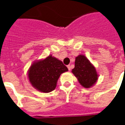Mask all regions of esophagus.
<instances>
[{
  "label": "esophagus",
  "mask_w": 125,
  "mask_h": 125,
  "mask_svg": "<svg viewBox=\"0 0 125 125\" xmlns=\"http://www.w3.org/2000/svg\"><path fill=\"white\" fill-rule=\"evenodd\" d=\"M67 68H68L69 71H71V67L70 65H67Z\"/></svg>",
  "instance_id": "34e87169"
}]
</instances>
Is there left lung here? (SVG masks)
Masks as SVG:
<instances>
[{"label": "left lung", "instance_id": "8db88e82", "mask_svg": "<svg viewBox=\"0 0 125 125\" xmlns=\"http://www.w3.org/2000/svg\"><path fill=\"white\" fill-rule=\"evenodd\" d=\"M72 73L80 85L85 88L93 86L98 80L96 69L83 55H78L75 58L74 68L73 69Z\"/></svg>", "mask_w": 125, "mask_h": 125}]
</instances>
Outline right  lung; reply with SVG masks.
<instances>
[{
	"mask_svg": "<svg viewBox=\"0 0 125 125\" xmlns=\"http://www.w3.org/2000/svg\"><path fill=\"white\" fill-rule=\"evenodd\" d=\"M67 71L68 69L62 61L50 55L31 65L28 71V79L37 90L49 93L56 88L61 74Z\"/></svg>",
	"mask_w": 125,
	"mask_h": 125,
	"instance_id": "add662e5",
	"label": "right lung"
}]
</instances>
